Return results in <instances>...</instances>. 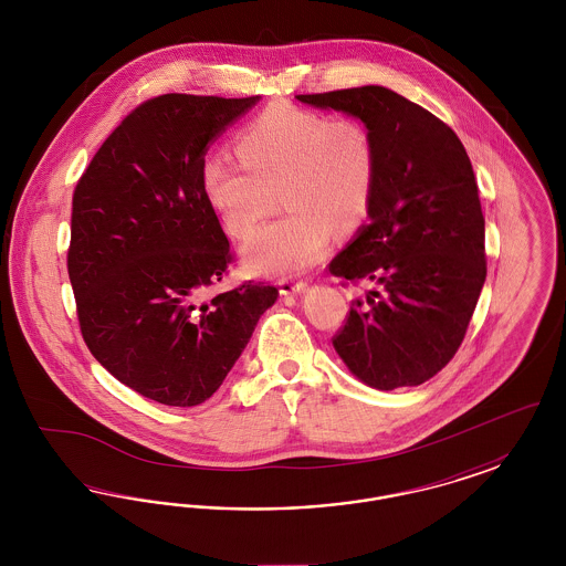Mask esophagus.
<instances>
[{
    "mask_svg": "<svg viewBox=\"0 0 566 566\" xmlns=\"http://www.w3.org/2000/svg\"><path fill=\"white\" fill-rule=\"evenodd\" d=\"M275 284L282 295H296V293L305 291V286H307L305 280H295V277H280Z\"/></svg>",
    "mask_w": 566,
    "mask_h": 566,
    "instance_id": "34e87169",
    "label": "esophagus"
}]
</instances>
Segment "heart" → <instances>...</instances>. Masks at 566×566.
<instances>
[{
    "label": "heart",
    "mask_w": 566,
    "mask_h": 566,
    "mask_svg": "<svg viewBox=\"0 0 566 566\" xmlns=\"http://www.w3.org/2000/svg\"><path fill=\"white\" fill-rule=\"evenodd\" d=\"M238 155L214 153L201 165V189L222 227L238 240L248 238L270 214L277 189L289 210L245 243L252 270H307L333 233H348L371 206L377 144L358 118L280 102L243 129Z\"/></svg>",
    "instance_id": "heart-1"
}]
</instances>
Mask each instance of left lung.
I'll return each instance as SVG.
<instances>
[{
    "label": "left lung",
    "instance_id": "left-lung-1",
    "mask_svg": "<svg viewBox=\"0 0 566 566\" xmlns=\"http://www.w3.org/2000/svg\"><path fill=\"white\" fill-rule=\"evenodd\" d=\"M296 99L360 118L377 144L369 222L328 265L344 284L377 289L352 301L333 346L377 390L420 386L454 358L484 286V214L469 155L443 120L384 86Z\"/></svg>",
    "mask_w": 566,
    "mask_h": 566
}]
</instances>
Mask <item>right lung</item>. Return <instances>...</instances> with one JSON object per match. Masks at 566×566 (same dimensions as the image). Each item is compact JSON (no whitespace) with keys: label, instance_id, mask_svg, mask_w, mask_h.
<instances>
[{"label":"right lung","instance_id":"add662e5","mask_svg":"<svg viewBox=\"0 0 566 566\" xmlns=\"http://www.w3.org/2000/svg\"><path fill=\"white\" fill-rule=\"evenodd\" d=\"M259 97L167 93L132 109L72 197L67 273L82 339L146 399L192 407L240 358L277 289L203 301L235 261L201 189L208 144Z\"/></svg>","mask_w":566,"mask_h":566}]
</instances>
